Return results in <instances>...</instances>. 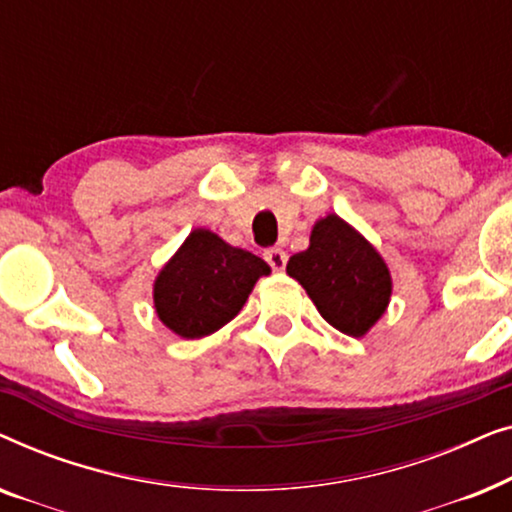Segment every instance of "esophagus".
<instances>
[{"label":"esophagus","mask_w":512,"mask_h":512,"mask_svg":"<svg viewBox=\"0 0 512 512\" xmlns=\"http://www.w3.org/2000/svg\"><path fill=\"white\" fill-rule=\"evenodd\" d=\"M265 261H268V265L275 272H282L284 268H286V261H289V256H286V251L284 249H279V247H272V249H268L265 251Z\"/></svg>","instance_id":"1"}]
</instances>
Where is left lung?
Returning a JSON list of instances; mask_svg holds the SVG:
<instances>
[{
  "mask_svg": "<svg viewBox=\"0 0 512 512\" xmlns=\"http://www.w3.org/2000/svg\"><path fill=\"white\" fill-rule=\"evenodd\" d=\"M289 277L340 333L361 338L387 310L391 275L377 249L338 214L314 223L310 247L286 263Z\"/></svg>",
  "mask_w": 512,
  "mask_h": 512,
  "instance_id": "obj_1",
  "label": "left lung"
}]
</instances>
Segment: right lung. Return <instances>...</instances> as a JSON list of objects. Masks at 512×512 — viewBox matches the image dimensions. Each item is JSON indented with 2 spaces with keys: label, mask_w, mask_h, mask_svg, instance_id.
I'll use <instances>...</instances> for the list:
<instances>
[{
  "label": "right lung",
  "mask_w": 512,
  "mask_h": 512,
  "mask_svg": "<svg viewBox=\"0 0 512 512\" xmlns=\"http://www.w3.org/2000/svg\"><path fill=\"white\" fill-rule=\"evenodd\" d=\"M263 275H270L263 258L195 228L158 272L153 307L179 338H205L237 317Z\"/></svg>",
  "instance_id": "1"
}]
</instances>
